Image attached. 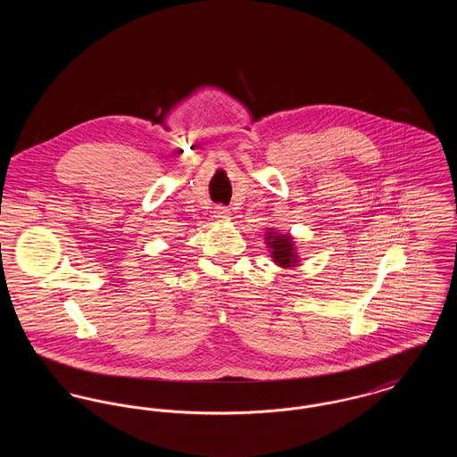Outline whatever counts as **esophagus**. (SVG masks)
<instances>
[{
    "label": "esophagus",
    "instance_id": "34e87169",
    "mask_svg": "<svg viewBox=\"0 0 457 457\" xmlns=\"http://www.w3.org/2000/svg\"><path fill=\"white\" fill-rule=\"evenodd\" d=\"M214 214H216V218H228L229 216V209L224 207V205H216L214 207Z\"/></svg>",
    "mask_w": 457,
    "mask_h": 457
}]
</instances>
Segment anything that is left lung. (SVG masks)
Returning <instances> with one entry per match:
<instances>
[{"label": "left lung", "instance_id": "8db88e82", "mask_svg": "<svg viewBox=\"0 0 457 457\" xmlns=\"http://www.w3.org/2000/svg\"><path fill=\"white\" fill-rule=\"evenodd\" d=\"M269 243L272 248V257L276 262H279V265L289 267L291 263H295V255H293V241L289 237H272V233H269Z\"/></svg>", "mask_w": 457, "mask_h": 457}]
</instances>
